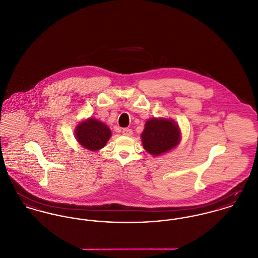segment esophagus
Segmentation results:
<instances>
[{
	"label": "esophagus",
	"instance_id": "obj_1",
	"mask_svg": "<svg viewBox=\"0 0 258 258\" xmlns=\"http://www.w3.org/2000/svg\"><path fill=\"white\" fill-rule=\"evenodd\" d=\"M122 134L124 135V136H132V134H133V131L131 130V129H129V128H125V129H123V131H122Z\"/></svg>",
	"mask_w": 258,
	"mask_h": 258
}]
</instances>
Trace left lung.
Instances as JSON below:
<instances>
[{
    "label": "left lung",
    "mask_w": 258,
    "mask_h": 258,
    "mask_svg": "<svg viewBox=\"0 0 258 258\" xmlns=\"http://www.w3.org/2000/svg\"><path fill=\"white\" fill-rule=\"evenodd\" d=\"M144 149L154 157H159L176 148L181 140L178 124L169 118H151L145 123L141 134Z\"/></svg>",
    "instance_id": "8db88e82"
}]
</instances>
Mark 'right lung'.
<instances>
[{
  "label": "right lung",
  "instance_id": "right-lung-1",
  "mask_svg": "<svg viewBox=\"0 0 258 258\" xmlns=\"http://www.w3.org/2000/svg\"><path fill=\"white\" fill-rule=\"evenodd\" d=\"M74 133L76 140L82 147L93 152L102 149L111 137L109 127L93 117L79 122Z\"/></svg>",
  "mask_w": 258,
  "mask_h": 258
}]
</instances>
